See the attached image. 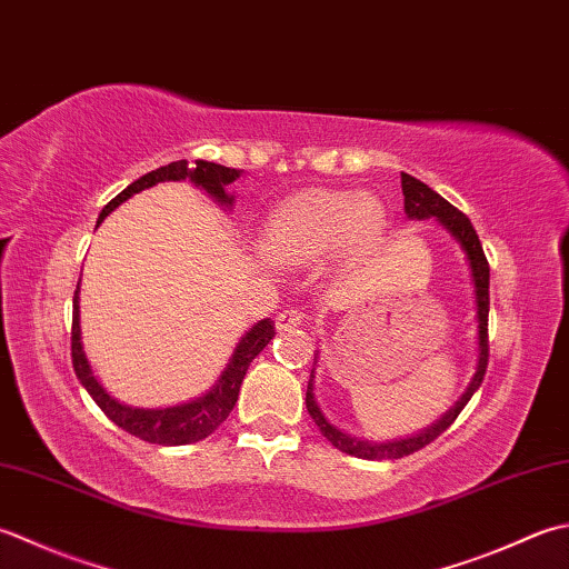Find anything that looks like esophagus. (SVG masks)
Returning a JSON list of instances; mask_svg holds the SVG:
<instances>
[{"label":"esophagus","mask_w":569,"mask_h":569,"mask_svg":"<svg viewBox=\"0 0 569 569\" xmlns=\"http://www.w3.org/2000/svg\"><path fill=\"white\" fill-rule=\"evenodd\" d=\"M301 321H305V311L297 309V307H289V309H284V311H280V315H277V329L289 331V329L299 327Z\"/></svg>","instance_id":"1"}]
</instances>
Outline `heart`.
Segmentation results:
<instances>
[{"label": "heart", "mask_w": 569, "mask_h": 569, "mask_svg": "<svg viewBox=\"0 0 569 569\" xmlns=\"http://www.w3.org/2000/svg\"><path fill=\"white\" fill-rule=\"evenodd\" d=\"M386 226V211L373 196L353 191H305L274 208L262 248L280 260L319 258L333 248L361 252Z\"/></svg>", "instance_id": "heart-1"}]
</instances>
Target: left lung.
I'll use <instances>...</instances> for the list:
<instances>
[{"mask_svg": "<svg viewBox=\"0 0 569 569\" xmlns=\"http://www.w3.org/2000/svg\"><path fill=\"white\" fill-rule=\"evenodd\" d=\"M402 179V196H405V213L410 218H437L439 223H442L451 236L459 240V246L467 252V260H469V268H471V277H473V289H477V317H479V366H477V373H473V380L469 382L467 392H463L461 400L451 408L442 420H439L430 430H425L422 435L410 437V439H400V442H386V445H378V442H366V439H358L346 435L341 430H336V427L323 417V412L319 410V405L315 400V370H311V378H309V386H307V410L311 415V420L317 422V427L321 430V435L329 439V442L346 451V455L351 457H361V459H402L408 455H415V451H420L422 447H427L435 439L447 432L455 420L459 417V412L467 408V402L471 400L473 392L479 390L481 380L486 376V366H489V260H486L483 248H481V240L477 236V230H473L471 220L463 216L459 208L451 206L447 199H442L437 191H432L427 183H422L420 179L410 177V173H400ZM317 363V358H315Z\"/></svg>", "mask_w": 569, "mask_h": 569, "instance_id": "obj_1", "label": "left lung"}]
</instances>
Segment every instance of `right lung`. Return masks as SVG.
<instances>
[{
  "label": "right lung",
  "instance_id": "right-lung-1",
  "mask_svg": "<svg viewBox=\"0 0 569 569\" xmlns=\"http://www.w3.org/2000/svg\"><path fill=\"white\" fill-rule=\"evenodd\" d=\"M238 177H240V169L220 167V164H213V161L199 159L196 164H189L187 159L171 161V164H167V167H159L157 171H149V173H144V177H139L124 191L114 196V199L106 208H102L98 223L102 218H108V213L114 211V208H118L122 201L130 199L132 193L154 187V183H159V181L191 179L196 187H201L208 196H211V199H216L218 203L230 206L233 203V196L226 193V187L228 183H233ZM272 336H274V323L270 319H262L254 323V327L240 339L238 349L233 351V358H230L228 368L223 370V376L218 378L213 390H208L203 398L187 402V405H177V408H167V410H139V408H130V405H122L114 398H110L108 390L100 386L96 376H92L88 358L83 353V343H80L78 289L73 295L71 358H73V370H76L78 380L83 382V388L90 392V398L98 402V408L106 412L114 425L122 427V430L130 432L132 437L144 439V442H149V445H161V447L191 445V442H199V439H206L208 435H211L216 427L230 415V410L236 408L238 392L242 386V378H246V373H248V366L252 363V358L270 343Z\"/></svg>",
  "mask_w": 569,
  "mask_h": 569
}]
</instances>
